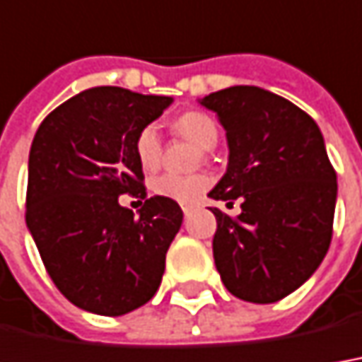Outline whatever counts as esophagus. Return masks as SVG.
<instances>
[{"mask_svg": "<svg viewBox=\"0 0 362 362\" xmlns=\"http://www.w3.org/2000/svg\"><path fill=\"white\" fill-rule=\"evenodd\" d=\"M190 206H182V212H184V216H188V214H190Z\"/></svg>", "mask_w": 362, "mask_h": 362, "instance_id": "obj_1", "label": "esophagus"}]
</instances>
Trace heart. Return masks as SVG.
Returning a JSON list of instances; mask_svg holds the SVG:
<instances>
[{
  "instance_id": "1",
  "label": "heart",
  "mask_w": 362,
  "mask_h": 362,
  "mask_svg": "<svg viewBox=\"0 0 362 362\" xmlns=\"http://www.w3.org/2000/svg\"><path fill=\"white\" fill-rule=\"evenodd\" d=\"M174 130L184 139L192 140L202 150H212L220 140L218 122L202 110H188V112L180 115L174 120ZM134 152H136L140 168L144 172H154L160 166L162 140L158 129L154 124H146L136 134ZM208 188H210V178L206 174H192V176L162 174L150 182L152 194L178 202V204L198 202Z\"/></svg>"
}]
</instances>
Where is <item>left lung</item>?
I'll list each match as a JSON object with an SVG mask.
<instances>
[{
    "label": "left lung",
    "instance_id": "left-lung-1",
    "mask_svg": "<svg viewBox=\"0 0 362 362\" xmlns=\"http://www.w3.org/2000/svg\"><path fill=\"white\" fill-rule=\"evenodd\" d=\"M228 139V170L208 196L233 204L218 222L214 262L226 289L243 301L275 303L315 274L333 235L337 174L317 122L259 87H230L200 98Z\"/></svg>",
    "mask_w": 362,
    "mask_h": 362
}]
</instances>
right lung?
<instances>
[{
  "label": "right lung",
  "mask_w": 362,
  "mask_h": 362,
  "mask_svg": "<svg viewBox=\"0 0 362 362\" xmlns=\"http://www.w3.org/2000/svg\"><path fill=\"white\" fill-rule=\"evenodd\" d=\"M172 97L93 87L49 112L29 150L25 222L47 274L73 305L119 317L160 287L180 206L154 196L134 212L119 196L144 198L134 140Z\"/></svg>",
  "instance_id": "right-lung-1"
}]
</instances>
